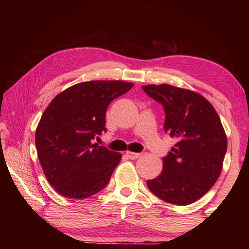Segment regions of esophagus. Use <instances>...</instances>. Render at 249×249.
I'll return each instance as SVG.
<instances>
[{
  "mask_svg": "<svg viewBox=\"0 0 249 249\" xmlns=\"http://www.w3.org/2000/svg\"><path fill=\"white\" fill-rule=\"evenodd\" d=\"M126 156H127L129 159H137L141 156V154L133 153V151H126Z\"/></svg>",
  "mask_w": 249,
  "mask_h": 249,
  "instance_id": "34e87169",
  "label": "esophagus"
}]
</instances>
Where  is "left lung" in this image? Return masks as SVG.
I'll return each instance as SVG.
<instances>
[{
    "mask_svg": "<svg viewBox=\"0 0 249 249\" xmlns=\"http://www.w3.org/2000/svg\"><path fill=\"white\" fill-rule=\"evenodd\" d=\"M147 95L162 104L163 129L178 142L163 157L157 178L147 187L159 199L176 205L203 196L221 175L227 140L220 117L201 94L170 84L142 86Z\"/></svg>",
    "mask_w": 249,
    "mask_h": 249,
    "instance_id": "8db88e82",
    "label": "left lung"
}]
</instances>
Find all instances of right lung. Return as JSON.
I'll list each match as a JSON object with an SVG mask.
<instances>
[{
	"label": "right lung",
	"instance_id": "add662e5",
	"mask_svg": "<svg viewBox=\"0 0 249 249\" xmlns=\"http://www.w3.org/2000/svg\"><path fill=\"white\" fill-rule=\"evenodd\" d=\"M133 86L119 80L77 83L45 109L36 128V149L46 178L59 195L86 199L107 187L122 155L92 140L107 132L108 104Z\"/></svg>",
	"mask_w": 249,
	"mask_h": 249
}]
</instances>
